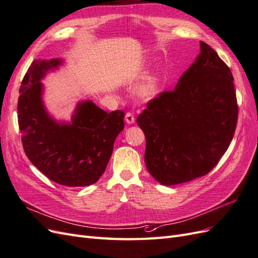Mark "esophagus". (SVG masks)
Instances as JSON below:
<instances>
[{
  "mask_svg": "<svg viewBox=\"0 0 258 258\" xmlns=\"http://www.w3.org/2000/svg\"><path fill=\"white\" fill-rule=\"evenodd\" d=\"M124 120H126V122H127L128 124H131V123H134V122H135L136 118H135L134 114L130 113V112H128V113L126 114V116H124Z\"/></svg>",
  "mask_w": 258,
  "mask_h": 258,
  "instance_id": "esophagus-1",
  "label": "esophagus"
}]
</instances>
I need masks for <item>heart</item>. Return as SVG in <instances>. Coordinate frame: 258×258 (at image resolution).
Segmentation results:
<instances>
[{"label": "heart", "instance_id": "obj_1", "mask_svg": "<svg viewBox=\"0 0 258 258\" xmlns=\"http://www.w3.org/2000/svg\"><path fill=\"white\" fill-rule=\"evenodd\" d=\"M160 76L158 73H151L144 77L142 83L138 87V96L143 100L153 99L157 95L159 85H160Z\"/></svg>", "mask_w": 258, "mask_h": 258}]
</instances>
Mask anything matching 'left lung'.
<instances>
[{
    "label": "left lung",
    "mask_w": 258,
    "mask_h": 258,
    "mask_svg": "<svg viewBox=\"0 0 258 258\" xmlns=\"http://www.w3.org/2000/svg\"><path fill=\"white\" fill-rule=\"evenodd\" d=\"M238 120L230 69L200 42V53L171 91L151 100L137 122L144 132L148 172L162 185L209 173L227 151Z\"/></svg>",
    "instance_id": "left-lung-1"
}]
</instances>
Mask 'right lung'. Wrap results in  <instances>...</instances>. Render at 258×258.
I'll list each match as a JSON object with an SVG mask.
<instances>
[{
	"label": "right lung",
	"mask_w": 258,
	"mask_h": 258,
	"mask_svg": "<svg viewBox=\"0 0 258 258\" xmlns=\"http://www.w3.org/2000/svg\"><path fill=\"white\" fill-rule=\"evenodd\" d=\"M62 63L36 59L23 77L17 107L21 141L30 161L51 181L89 186L104 173L115 139L124 128V113H106L87 100L77 103L70 122L52 118L44 105L41 81Z\"/></svg>",
	"instance_id": "1"
}]
</instances>
